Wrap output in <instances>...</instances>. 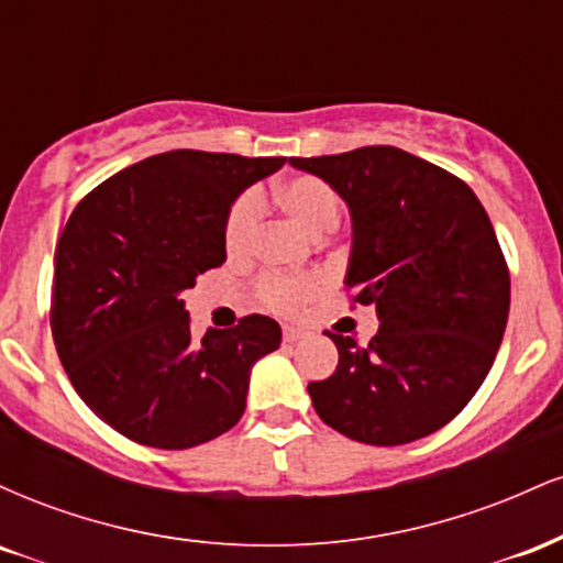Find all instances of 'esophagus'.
Listing matches in <instances>:
<instances>
[{
  "mask_svg": "<svg viewBox=\"0 0 563 563\" xmlns=\"http://www.w3.org/2000/svg\"><path fill=\"white\" fill-rule=\"evenodd\" d=\"M301 339H307V331H303V328L283 325V341H286V344H296V341H301Z\"/></svg>",
  "mask_w": 563,
  "mask_h": 563,
  "instance_id": "esophagus-1",
  "label": "esophagus"
}]
</instances>
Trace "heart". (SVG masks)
I'll return each instance as SVG.
<instances>
[{"instance_id": "obj_1", "label": "heart", "mask_w": 563, "mask_h": 563, "mask_svg": "<svg viewBox=\"0 0 563 563\" xmlns=\"http://www.w3.org/2000/svg\"><path fill=\"white\" fill-rule=\"evenodd\" d=\"M273 198L294 222H299L312 235H322L339 222V192L325 179L312 177V174H299V177L280 183L273 190ZM260 214L262 203L256 192H243L232 203L228 219H224V249L230 256L249 254L251 245H254L256 228H260ZM320 277H296L294 280V277L269 275L260 283V299L275 312L294 314L303 309V303L312 301L320 294Z\"/></svg>"}]
</instances>
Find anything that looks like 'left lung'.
Listing matches in <instances>:
<instances>
[{
	"label": "left lung",
	"instance_id": "8db88e82",
	"mask_svg": "<svg viewBox=\"0 0 563 563\" xmlns=\"http://www.w3.org/2000/svg\"><path fill=\"white\" fill-rule=\"evenodd\" d=\"M352 214L344 286L380 320L371 344L328 333L333 376L307 386L331 429L407 444L450 423L487 378L506 333L510 275L493 222L455 174L391 145L290 158Z\"/></svg>",
	"mask_w": 563,
	"mask_h": 563
}]
</instances>
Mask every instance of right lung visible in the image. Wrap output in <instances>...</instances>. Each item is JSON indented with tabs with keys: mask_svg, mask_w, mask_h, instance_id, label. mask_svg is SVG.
Listing matches in <instances>:
<instances>
[{
	"mask_svg": "<svg viewBox=\"0 0 563 563\" xmlns=\"http://www.w3.org/2000/svg\"><path fill=\"white\" fill-rule=\"evenodd\" d=\"M286 158L169 151L97 185L55 249L53 339L70 384L132 442L187 450L241 421L251 367L280 325L249 314L190 333L183 294L222 267L224 219Z\"/></svg>",
	"mask_w": 563,
	"mask_h": 563,
	"instance_id": "1",
	"label": "right lung"
}]
</instances>
